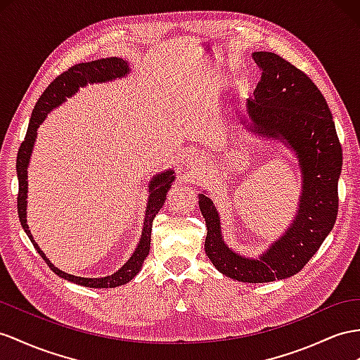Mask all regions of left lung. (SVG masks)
I'll return each instance as SVG.
<instances>
[{"mask_svg": "<svg viewBox=\"0 0 360 360\" xmlns=\"http://www.w3.org/2000/svg\"><path fill=\"white\" fill-rule=\"evenodd\" d=\"M252 58L262 79L240 122L248 132L278 140L297 156L302 179L297 214L278 240L254 259L225 243L217 210L204 191L199 208L207 224L205 252L216 269L237 281L269 283L298 274L333 229L342 147L327 101L309 76L275 53L255 51Z\"/></svg>", "mask_w": 360, "mask_h": 360, "instance_id": "1", "label": "left lung"}]
</instances>
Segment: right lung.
<instances>
[{"label":"right lung","mask_w":360,"mask_h":360,"mask_svg":"<svg viewBox=\"0 0 360 360\" xmlns=\"http://www.w3.org/2000/svg\"><path fill=\"white\" fill-rule=\"evenodd\" d=\"M129 75V63L120 58H106L98 59L86 63H79V65L71 67L68 71L62 72L59 77L54 79L49 88L42 92L41 98L36 103L32 118L29 123V129L24 141L21 143L20 150H18L16 158V173H18V182H20V190H18V216H20L21 226L24 228L25 234L29 236L30 242L36 248V251L49 264V268L59 275L60 278H65L71 283H76L85 288H96V289H108V288H117V285H123L131 281L134 276L140 272L141 266L149 255L150 251V234H152V224L155 216L162 208L165 199H167V191L172 187V182L176 178V174L172 169L165 170L162 173L155 174L149 182V199H147L146 214H144V225L141 231V238L135 248L134 254L131 255L122 268L117 272L108 276H100V278H85V276L71 275L58 269L45 254L41 251L38 243L30 233L29 225H27V191H29V181H27V169H29L30 156L33 152V146L36 141V135H38V127L44 123V120L51 112L54 108L62 105L68 97H72L79 91V88H84L88 84H105V82H112L115 79H122Z\"/></svg>","instance_id":"right-lung-1"}]
</instances>
